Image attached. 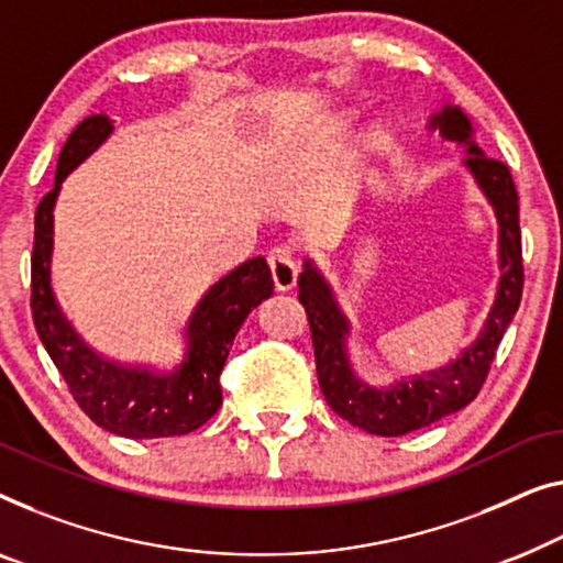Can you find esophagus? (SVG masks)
<instances>
[{
  "mask_svg": "<svg viewBox=\"0 0 563 563\" xmlns=\"http://www.w3.org/2000/svg\"><path fill=\"white\" fill-rule=\"evenodd\" d=\"M268 268H272V279H274L276 291L295 289L299 266H297L295 256H291V251L287 246L274 249L272 254H268Z\"/></svg>",
  "mask_w": 563,
  "mask_h": 563,
  "instance_id": "34e87169",
  "label": "esophagus"
}]
</instances>
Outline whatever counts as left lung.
Segmentation results:
<instances>
[{
  "mask_svg": "<svg viewBox=\"0 0 563 563\" xmlns=\"http://www.w3.org/2000/svg\"><path fill=\"white\" fill-rule=\"evenodd\" d=\"M427 129L462 146V167L490 202L495 221H498L500 279L477 338L439 368L401 376L388 386H373L355 373L347 345L353 338V322L340 307L328 276L307 256L297 282L299 301L307 309L309 330H312L317 378H320L324 401L353 427L378 437L409 434L464 409L483 388L495 350L512 322V314L518 312L520 295H523L518 192L510 169L479 150L475 126L460 106L444 103L442 109L431 113Z\"/></svg>",
  "mask_w": 563,
  "mask_h": 563,
  "instance_id": "left-lung-1",
  "label": "left lung"
}]
</instances>
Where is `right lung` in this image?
I'll return each mask as SVG.
<instances>
[{
  "label": "right lung",
  "mask_w": 563,
  "mask_h": 563,
  "mask_svg": "<svg viewBox=\"0 0 563 563\" xmlns=\"http://www.w3.org/2000/svg\"><path fill=\"white\" fill-rule=\"evenodd\" d=\"M113 134L106 113H93L73 129L63 144L53 190L40 200L32 246V320L47 355L68 383L73 398L88 419L126 439H162L190 434L202 427L223 401L221 371L235 332L251 309L274 295L272 272L262 256L249 258L218 279L198 299L183 328V357L173 368L106 361L86 340L55 299L53 235L55 202L73 169L91 157Z\"/></svg>",
  "instance_id": "add662e5"
}]
</instances>
